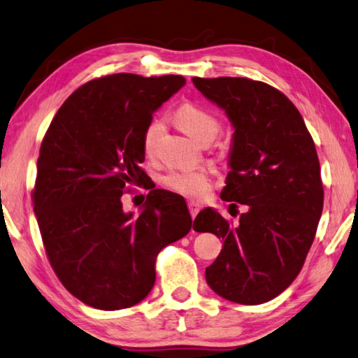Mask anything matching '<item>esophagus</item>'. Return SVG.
Segmentation results:
<instances>
[{
  "mask_svg": "<svg viewBox=\"0 0 358 358\" xmlns=\"http://www.w3.org/2000/svg\"><path fill=\"white\" fill-rule=\"evenodd\" d=\"M187 208H189V213H191L192 217H196L197 213L200 211V205L197 203V201H194V200L187 201Z\"/></svg>",
  "mask_w": 358,
  "mask_h": 358,
  "instance_id": "34e87169",
  "label": "esophagus"
}]
</instances>
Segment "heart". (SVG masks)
<instances>
[{"mask_svg":"<svg viewBox=\"0 0 358 358\" xmlns=\"http://www.w3.org/2000/svg\"><path fill=\"white\" fill-rule=\"evenodd\" d=\"M175 117L183 131L197 142L205 138H214L219 131V120L216 117L192 101L181 103L175 111ZM162 133H164L162 119H153L147 123L142 133V148L147 157H152L157 152ZM162 183L173 192L196 199L205 197L211 187V180L203 171H173L166 175Z\"/></svg>","mask_w":358,"mask_h":358,"instance_id":"heart-1","label":"heart"}]
</instances>
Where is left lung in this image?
I'll return each mask as SVG.
<instances>
[{
	"label": "left lung",
	"instance_id": "obj_1",
	"mask_svg": "<svg viewBox=\"0 0 358 358\" xmlns=\"http://www.w3.org/2000/svg\"><path fill=\"white\" fill-rule=\"evenodd\" d=\"M192 83L235 128L220 199L249 206L235 225L211 208L197 214L194 230L224 239L206 282L227 301L264 303L294 282L313 244L324 205L315 142L297 108L269 84L231 76Z\"/></svg>",
	"mask_w": 358,
	"mask_h": 358
}]
</instances>
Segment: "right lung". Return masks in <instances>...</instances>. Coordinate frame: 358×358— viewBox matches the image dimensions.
Listing matches in <instances>:
<instances>
[{
    "instance_id": "1",
    "label": "right lung",
    "mask_w": 358,
    "mask_h": 358,
    "mask_svg": "<svg viewBox=\"0 0 358 358\" xmlns=\"http://www.w3.org/2000/svg\"><path fill=\"white\" fill-rule=\"evenodd\" d=\"M185 83L180 75L95 78L64 101L45 133L32 189L37 224L55 274L89 307L111 311L145 299L158 253L191 230L177 194L152 189L139 216L120 200L147 180L144 128Z\"/></svg>"
}]
</instances>
